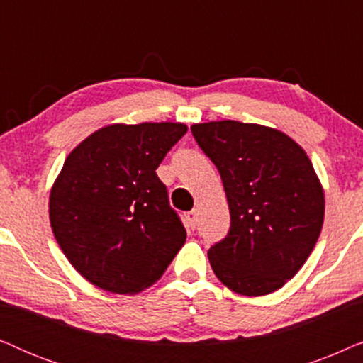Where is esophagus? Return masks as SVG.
<instances>
[{
  "label": "esophagus",
  "instance_id": "1",
  "mask_svg": "<svg viewBox=\"0 0 363 363\" xmlns=\"http://www.w3.org/2000/svg\"><path fill=\"white\" fill-rule=\"evenodd\" d=\"M185 221L190 230H195L196 228V211H188L185 215Z\"/></svg>",
  "mask_w": 363,
  "mask_h": 363
}]
</instances>
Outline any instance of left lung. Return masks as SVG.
I'll return each mask as SVG.
<instances>
[{
	"label": "left lung",
	"mask_w": 363,
	"mask_h": 363,
	"mask_svg": "<svg viewBox=\"0 0 363 363\" xmlns=\"http://www.w3.org/2000/svg\"><path fill=\"white\" fill-rule=\"evenodd\" d=\"M225 186L231 228L208 251L228 289L266 296L281 289L319 240L324 188L299 143L277 128L238 121L193 123Z\"/></svg>",
	"instance_id": "8db88e82"
}]
</instances>
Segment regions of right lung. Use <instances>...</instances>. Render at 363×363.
Instances as JSON below:
<instances>
[{"label":"right lung","instance_id":"right-lung-1","mask_svg":"<svg viewBox=\"0 0 363 363\" xmlns=\"http://www.w3.org/2000/svg\"><path fill=\"white\" fill-rule=\"evenodd\" d=\"M186 130L180 122L111 123L67 155L49 195V221L64 256L94 286L137 294L185 245L155 170Z\"/></svg>","mask_w":363,"mask_h":363}]
</instances>
